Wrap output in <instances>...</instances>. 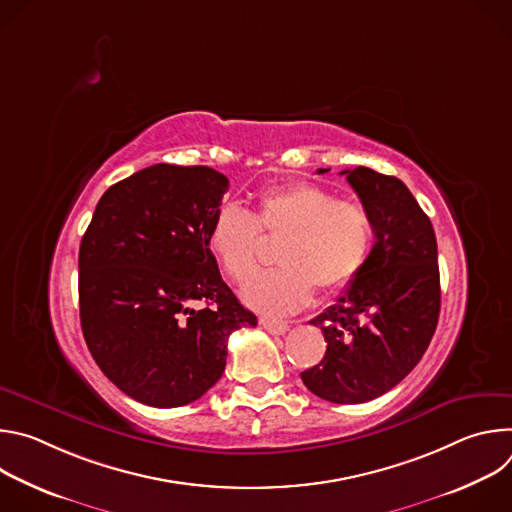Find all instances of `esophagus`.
Returning a JSON list of instances; mask_svg holds the SVG:
<instances>
[{
	"mask_svg": "<svg viewBox=\"0 0 512 512\" xmlns=\"http://www.w3.org/2000/svg\"><path fill=\"white\" fill-rule=\"evenodd\" d=\"M259 324H261L267 332H271V334H285V332L289 330V324H287V322H283V320L261 318V320H259Z\"/></svg>",
	"mask_w": 512,
	"mask_h": 512,
	"instance_id": "34e87169",
	"label": "esophagus"
}]
</instances>
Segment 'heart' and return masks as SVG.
<instances>
[{
  "label": "heart",
  "mask_w": 512,
  "mask_h": 512,
  "mask_svg": "<svg viewBox=\"0 0 512 512\" xmlns=\"http://www.w3.org/2000/svg\"><path fill=\"white\" fill-rule=\"evenodd\" d=\"M261 233L285 237L281 269L257 277L245 302L265 314H291L310 304L314 287L338 294L362 271L373 245V221L356 202L330 190L296 182L259 194L253 214L227 204L212 218L206 245L218 267L235 283H247L259 269Z\"/></svg>",
  "instance_id": "heart-1"
}]
</instances>
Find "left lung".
Here are the masks:
<instances>
[{"mask_svg": "<svg viewBox=\"0 0 512 512\" xmlns=\"http://www.w3.org/2000/svg\"><path fill=\"white\" fill-rule=\"evenodd\" d=\"M342 174L377 241L344 296L310 320L328 344L302 381L320 399L350 405L385 395L415 369L440 318L442 291L435 233L409 188L364 166Z\"/></svg>", "mask_w": 512, "mask_h": 512, "instance_id": "obj_1", "label": "left lung"}]
</instances>
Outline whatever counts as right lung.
Masks as SVG:
<instances>
[{"label":"right lung","instance_id":"right-lung-1","mask_svg":"<svg viewBox=\"0 0 512 512\" xmlns=\"http://www.w3.org/2000/svg\"><path fill=\"white\" fill-rule=\"evenodd\" d=\"M229 178L156 164L113 184L79 251L85 342L131 399L180 407L225 373L227 340L257 316L223 281L206 245Z\"/></svg>","mask_w":512,"mask_h":512}]
</instances>
